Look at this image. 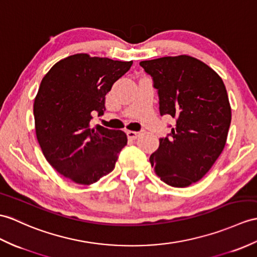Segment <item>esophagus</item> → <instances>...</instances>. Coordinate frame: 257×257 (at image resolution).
I'll return each mask as SVG.
<instances>
[{
    "label": "esophagus",
    "mask_w": 257,
    "mask_h": 257,
    "mask_svg": "<svg viewBox=\"0 0 257 257\" xmlns=\"http://www.w3.org/2000/svg\"><path fill=\"white\" fill-rule=\"evenodd\" d=\"M139 135H140V133H138V131H131V130L127 131V136H128V138H129V139H131V140L136 139L137 137H138Z\"/></svg>",
    "instance_id": "obj_1"
}]
</instances>
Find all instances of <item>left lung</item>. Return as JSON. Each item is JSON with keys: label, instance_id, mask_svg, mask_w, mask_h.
I'll use <instances>...</instances> for the list:
<instances>
[{"label": "left lung", "instance_id": "1", "mask_svg": "<svg viewBox=\"0 0 257 257\" xmlns=\"http://www.w3.org/2000/svg\"><path fill=\"white\" fill-rule=\"evenodd\" d=\"M140 65L158 91L161 116L175 119L151 154V165L165 184L187 187L205 176L225 146L231 107L223 81L206 63L185 55Z\"/></svg>", "mask_w": 257, "mask_h": 257}]
</instances>
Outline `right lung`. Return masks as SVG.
<instances>
[{
  "label": "right lung",
  "instance_id": "right-lung-1",
  "mask_svg": "<svg viewBox=\"0 0 257 257\" xmlns=\"http://www.w3.org/2000/svg\"><path fill=\"white\" fill-rule=\"evenodd\" d=\"M133 61L77 53L57 62L40 83L34 103L36 136L46 160L76 184L97 182L115 169L127 135L97 124L105 96Z\"/></svg>",
  "mask_w": 257,
  "mask_h": 257
}]
</instances>
